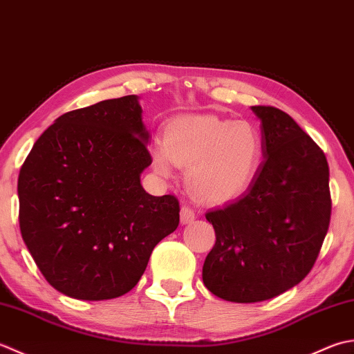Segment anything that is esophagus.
Listing matches in <instances>:
<instances>
[{"label":"esophagus","instance_id":"esophagus-1","mask_svg":"<svg viewBox=\"0 0 354 354\" xmlns=\"http://www.w3.org/2000/svg\"><path fill=\"white\" fill-rule=\"evenodd\" d=\"M194 220H196V212L191 207L182 206V209H180V223L182 225H189Z\"/></svg>","mask_w":354,"mask_h":354}]
</instances>
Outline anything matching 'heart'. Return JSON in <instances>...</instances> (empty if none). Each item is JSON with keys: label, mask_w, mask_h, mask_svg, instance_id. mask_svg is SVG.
<instances>
[{"label": "heart", "mask_w": 354, "mask_h": 354, "mask_svg": "<svg viewBox=\"0 0 354 354\" xmlns=\"http://www.w3.org/2000/svg\"><path fill=\"white\" fill-rule=\"evenodd\" d=\"M261 156V136L249 122L201 114L169 120L153 162L163 177L172 174V165L186 168V185L197 197L223 203L248 189Z\"/></svg>", "instance_id": "obj_1"}]
</instances>
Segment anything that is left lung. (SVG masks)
<instances>
[{
    "label": "left lung",
    "instance_id": "left-lung-1",
    "mask_svg": "<svg viewBox=\"0 0 354 354\" xmlns=\"http://www.w3.org/2000/svg\"><path fill=\"white\" fill-rule=\"evenodd\" d=\"M261 122L263 157L248 191L212 209L215 241L203 283L230 302L287 292L312 270L331 214L326 154L287 113L250 106Z\"/></svg>",
    "mask_w": 354,
    "mask_h": 354
}]
</instances>
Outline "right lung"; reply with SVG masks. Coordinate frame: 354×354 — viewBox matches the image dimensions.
Returning <instances> with one entry per match:
<instances>
[{"mask_svg":"<svg viewBox=\"0 0 354 354\" xmlns=\"http://www.w3.org/2000/svg\"><path fill=\"white\" fill-rule=\"evenodd\" d=\"M139 96L62 114L33 145L18 177L19 229L42 275L75 299L122 297L151 252L174 232V196H151Z\"/></svg>","mask_w":354,"mask_h":354,"instance_id":"obj_1","label":"right lung"}]
</instances>
